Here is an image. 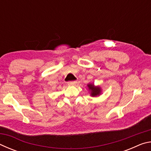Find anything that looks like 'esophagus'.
Segmentation results:
<instances>
[{"label": "esophagus", "instance_id": "obj_1", "mask_svg": "<svg viewBox=\"0 0 151 151\" xmlns=\"http://www.w3.org/2000/svg\"><path fill=\"white\" fill-rule=\"evenodd\" d=\"M67 84L68 85H70V86H73V85H75L76 84V81H68Z\"/></svg>", "mask_w": 151, "mask_h": 151}]
</instances>
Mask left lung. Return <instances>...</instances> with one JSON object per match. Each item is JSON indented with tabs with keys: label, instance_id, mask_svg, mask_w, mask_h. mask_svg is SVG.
I'll return each mask as SVG.
<instances>
[{
	"label": "left lung",
	"instance_id": "obj_1",
	"mask_svg": "<svg viewBox=\"0 0 151 151\" xmlns=\"http://www.w3.org/2000/svg\"><path fill=\"white\" fill-rule=\"evenodd\" d=\"M88 87L91 91V96H95L101 93L100 87H94L93 85H88Z\"/></svg>",
	"mask_w": 151,
	"mask_h": 151
}]
</instances>
